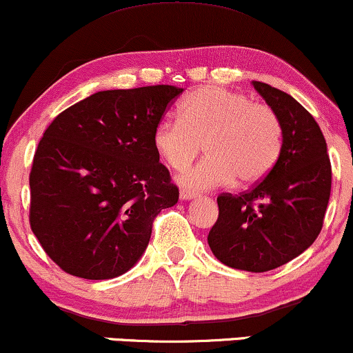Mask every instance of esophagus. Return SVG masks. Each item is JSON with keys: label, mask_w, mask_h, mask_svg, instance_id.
<instances>
[{"label": "esophagus", "mask_w": 353, "mask_h": 353, "mask_svg": "<svg viewBox=\"0 0 353 353\" xmlns=\"http://www.w3.org/2000/svg\"><path fill=\"white\" fill-rule=\"evenodd\" d=\"M194 196H196V193L188 192V190H181V192H180V198H181V200H193Z\"/></svg>", "instance_id": "1"}]
</instances>
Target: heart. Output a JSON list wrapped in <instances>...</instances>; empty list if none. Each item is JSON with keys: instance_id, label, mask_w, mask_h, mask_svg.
<instances>
[{"instance_id": "heart-1", "label": "heart", "mask_w": 353, "mask_h": 353, "mask_svg": "<svg viewBox=\"0 0 353 353\" xmlns=\"http://www.w3.org/2000/svg\"><path fill=\"white\" fill-rule=\"evenodd\" d=\"M153 145L165 163L183 172L200 155L201 163L178 178L192 192L239 185H254L276 165L283 145L279 117L266 103L248 95L201 87L180 105V120L165 119L153 132Z\"/></svg>"}]
</instances>
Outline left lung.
I'll return each instance as SVG.
<instances>
[{
  "label": "left lung",
  "mask_w": 353,
  "mask_h": 353,
  "mask_svg": "<svg viewBox=\"0 0 353 353\" xmlns=\"http://www.w3.org/2000/svg\"><path fill=\"white\" fill-rule=\"evenodd\" d=\"M252 85L279 117V159L248 192L219 194V214L208 244L226 266L266 272L297 258L317 239L329 205L332 168L312 115L276 87L258 81Z\"/></svg>",
  "instance_id": "8db88e82"
}]
</instances>
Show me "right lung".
<instances>
[{"label":"right lung","instance_id":"right-lung-1","mask_svg":"<svg viewBox=\"0 0 353 353\" xmlns=\"http://www.w3.org/2000/svg\"><path fill=\"white\" fill-rule=\"evenodd\" d=\"M181 92L175 85L102 90L46 128L29 173V223L62 271L112 279L142 258L153 219L178 201L153 132Z\"/></svg>","mask_w":353,"mask_h":353}]
</instances>
